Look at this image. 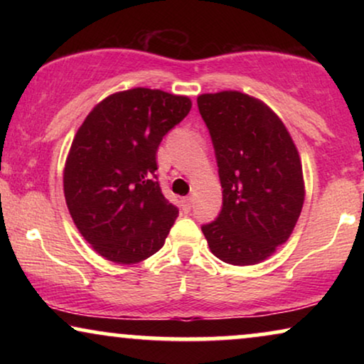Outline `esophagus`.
Segmentation results:
<instances>
[{"label": "esophagus", "instance_id": "esophagus-1", "mask_svg": "<svg viewBox=\"0 0 364 364\" xmlns=\"http://www.w3.org/2000/svg\"><path fill=\"white\" fill-rule=\"evenodd\" d=\"M192 205H193V198L192 197H186L182 200V210L186 213L192 210Z\"/></svg>", "mask_w": 364, "mask_h": 364}]
</instances>
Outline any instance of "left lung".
I'll return each instance as SVG.
<instances>
[{"mask_svg":"<svg viewBox=\"0 0 364 364\" xmlns=\"http://www.w3.org/2000/svg\"><path fill=\"white\" fill-rule=\"evenodd\" d=\"M222 183V210L202 232L230 265H255L291 235L305 200L298 151L270 107L238 91L202 94Z\"/></svg>","mask_w":364,"mask_h":364,"instance_id":"8db88e82","label":"left lung"}]
</instances>
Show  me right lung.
<instances>
[{
    "mask_svg": "<svg viewBox=\"0 0 364 364\" xmlns=\"http://www.w3.org/2000/svg\"><path fill=\"white\" fill-rule=\"evenodd\" d=\"M186 96L136 87L104 99L79 127L64 197L94 250L131 265L159 252L178 215L159 186L157 149L191 111Z\"/></svg>",
    "mask_w": 364,
    "mask_h": 364,
    "instance_id": "obj_1",
    "label": "right lung"
}]
</instances>
